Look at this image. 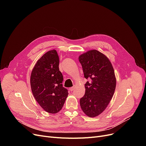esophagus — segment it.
I'll return each mask as SVG.
<instances>
[{
    "label": "esophagus",
    "instance_id": "34e87169",
    "mask_svg": "<svg viewBox=\"0 0 146 146\" xmlns=\"http://www.w3.org/2000/svg\"><path fill=\"white\" fill-rule=\"evenodd\" d=\"M74 89V86H73V87H72V88H69V90H70V91H73Z\"/></svg>",
    "mask_w": 146,
    "mask_h": 146
}]
</instances>
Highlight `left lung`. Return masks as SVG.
Wrapping results in <instances>:
<instances>
[{"label": "left lung", "mask_w": 146, "mask_h": 146, "mask_svg": "<svg viewBox=\"0 0 146 146\" xmlns=\"http://www.w3.org/2000/svg\"><path fill=\"white\" fill-rule=\"evenodd\" d=\"M79 60L85 78L91 79L85 85L80 107L87 116L95 117L106 109L113 95L116 87L113 68L108 58L96 50L82 54Z\"/></svg>", "instance_id": "obj_1"}]
</instances>
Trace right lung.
Listing matches in <instances>:
<instances>
[{
    "label": "right lung",
    "mask_w": 146,
    "mask_h": 146,
    "mask_svg": "<svg viewBox=\"0 0 146 146\" xmlns=\"http://www.w3.org/2000/svg\"><path fill=\"white\" fill-rule=\"evenodd\" d=\"M58 66L56 50H50L37 61L31 74V88L35 100L50 113L61 110L68 94L67 89L63 87V78Z\"/></svg>",
    "instance_id": "add662e5"
}]
</instances>
